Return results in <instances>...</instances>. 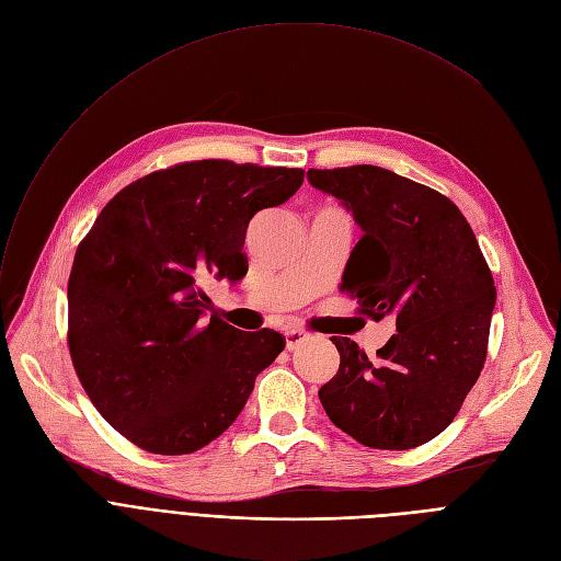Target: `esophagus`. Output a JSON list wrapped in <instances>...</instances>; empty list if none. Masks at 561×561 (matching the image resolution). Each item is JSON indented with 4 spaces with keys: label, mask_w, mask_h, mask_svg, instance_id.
Masks as SVG:
<instances>
[{
    "label": "esophagus",
    "mask_w": 561,
    "mask_h": 561,
    "mask_svg": "<svg viewBox=\"0 0 561 561\" xmlns=\"http://www.w3.org/2000/svg\"><path fill=\"white\" fill-rule=\"evenodd\" d=\"M308 340V333H304V331H287L285 333V346H287V352H295L297 346H301L304 342Z\"/></svg>",
    "instance_id": "34e87169"
}]
</instances>
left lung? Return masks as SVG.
I'll use <instances>...</instances> for the list:
<instances>
[{
    "instance_id": "8db88e82",
    "label": "left lung",
    "mask_w": 561,
    "mask_h": 561,
    "mask_svg": "<svg viewBox=\"0 0 561 561\" xmlns=\"http://www.w3.org/2000/svg\"><path fill=\"white\" fill-rule=\"evenodd\" d=\"M308 180L363 230L342 289L363 314L397 317L377 360L331 337L340 367L319 402L365 447H417L455 420L484 367L495 308L489 264L461 209L430 186L369 164L310 169Z\"/></svg>"
}]
</instances>
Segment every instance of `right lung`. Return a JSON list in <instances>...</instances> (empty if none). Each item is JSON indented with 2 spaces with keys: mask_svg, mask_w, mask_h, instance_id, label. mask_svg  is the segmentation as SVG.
<instances>
[{
  "mask_svg": "<svg viewBox=\"0 0 561 561\" xmlns=\"http://www.w3.org/2000/svg\"><path fill=\"white\" fill-rule=\"evenodd\" d=\"M304 169L201 159L154 171L104 205L68 280V346L93 407L152 455H192L242 413L285 350L278 331H237L198 280H242L244 237Z\"/></svg>",
  "mask_w": 561,
  "mask_h": 561,
  "instance_id": "obj_1",
  "label": "right lung"
}]
</instances>
